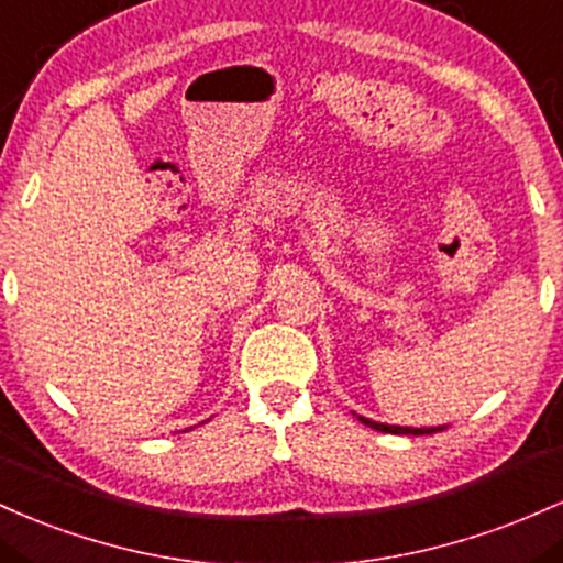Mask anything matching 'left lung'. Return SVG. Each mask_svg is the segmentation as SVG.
I'll return each mask as SVG.
<instances>
[{
    "instance_id": "left-lung-1",
    "label": "left lung",
    "mask_w": 563,
    "mask_h": 563,
    "mask_svg": "<svg viewBox=\"0 0 563 563\" xmlns=\"http://www.w3.org/2000/svg\"><path fill=\"white\" fill-rule=\"evenodd\" d=\"M364 422V426L375 428V431H383V433H412V435H422V433H435V431H444V428H401V426H385V422H375V420H366V418H358Z\"/></svg>"
}]
</instances>
